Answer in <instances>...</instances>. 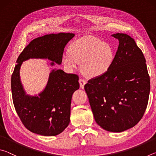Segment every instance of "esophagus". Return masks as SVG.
Returning <instances> with one entry per match:
<instances>
[{"instance_id": "esophagus-1", "label": "esophagus", "mask_w": 156, "mask_h": 156, "mask_svg": "<svg viewBox=\"0 0 156 156\" xmlns=\"http://www.w3.org/2000/svg\"><path fill=\"white\" fill-rule=\"evenodd\" d=\"M79 83H80V88L84 89V84H86V81L83 78H80V79H79Z\"/></svg>"}]
</instances>
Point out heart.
<instances>
[{
    "mask_svg": "<svg viewBox=\"0 0 156 156\" xmlns=\"http://www.w3.org/2000/svg\"><path fill=\"white\" fill-rule=\"evenodd\" d=\"M69 55L62 57V64L72 71L80 65L87 77L103 76L112 67L115 59V49L109 43L94 37H87L73 42L68 48Z\"/></svg>",
    "mask_w": 156,
    "mask_h": 156,
    "instance_id": "1",
    "label": "heart"
}]
</instances>
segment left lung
<instances>
[{"label": "left lung", "mask_w": 156, "mask_h": 156, "mask_svg": "<svg viewBox=\"0 0 156 156\" xmlns=\"http://www.w3.org/2000/svg\"><path fill=\"white\" fill-rule=\"evenodd\" d=\"M119 45L112 67L84 85L95 120L105 130L122 132L138 123L147 109L150 78L143 53L127 34L117 33Z\"/></svg>", "instance_id": "left-lung-1"}]
</instances>
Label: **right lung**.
I'll return each mask as SVG.
<instances>
[{
  "instance_id": "right-lung-1",
  "label": "right lung",
  "mask_w": 156,
  "mask_h": 156,
  "mask_svg": "<svg viewBox=\"0 0 156 156\" xmlns=\"http://www.w3.org/2000/svg\"><path fill=\"white\" fill-rule=\"evenodd\" d=\"M75 35L71 33L51 34L34 39L17 59L12 76V99L21 122L28 130L44 136L58 135L70 122L72 95L79 89L76 74L53 69L44 90L34 96L27 95L20 78L22 63L30 58H45L60 65L66 44Z\"/></svg>"
}]
</instances>
